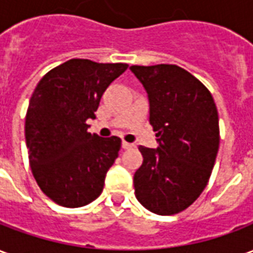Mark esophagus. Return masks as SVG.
<instances>
[{"label": "esophagus", "mask_w": 253, "mask_h": 253, "mask_svg": "<svg viewBox=\"0 0 253 253\" xmlns=\"http://www.w3.org/2000/svg\"><path fill=\"white\" fill-rule=\"evenodd\" d=\"M122 148H123V149H132V148H134V143H130V142H126V141H123V142H122Z\"/></svg>", "instance_id": "obj_1"}]
</instances>
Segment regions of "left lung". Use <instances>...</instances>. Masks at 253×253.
I'll return each instance as SVG.
<instances>
[{"mask_svg": "<svg viewBox=\"0 0 253 253\" xmlns=\"http://www.w3.org/2000/svg\"><path fill=\"white\" fill-rule=\"evenodd\" d=\"M146 89L149 122L159 148L139 146L142 165L134 173L138 202L149 211L186 210L209 183L219 146L218 111L211 93L176 65L130 67Z\"/></svg>", "mask_w": 253, "mask_h": 253, "instance_id": "1", "label": "left lung"}]
</instances>
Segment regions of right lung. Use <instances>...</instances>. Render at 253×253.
<instances>
[{"label": "right lung", "mask_w": 253, "mask_h": 253, "mask_svg": "<svg viewBox=\"0 0 253 253\" xmlns=\"http://www.w3.org/2000/svg\"><path fill=\"white\" fill-rule=\"evenodd\" d=\"M127 63L70 59L36 85L25 116V142L38 186L63 207L94 201L115 163L122 141L88 131L100 99Z\"/></svg>", "instance_id": "right-lung-1"}]
</instances>
